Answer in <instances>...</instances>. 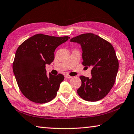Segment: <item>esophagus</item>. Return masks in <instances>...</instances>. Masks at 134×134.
<instances>
[{"label":"esophagus","instance_id":"1","mask_svg":"<svg viewBox=\"0 0 134 134\" xmlns=\"http://www.w3.org/2000/svg\"><path fill=\"white\" fill-rule=\"evenodd\" d=\"M65 77L67 79H71V78H72V77L69 76V75H68V74H66V75H65Z\"/></svg>","mask_w":134,"mask_h":134}]
</instances>
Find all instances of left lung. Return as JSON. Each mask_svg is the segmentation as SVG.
Returning <instances> with one entry per match:
<instances>
[{
  "instance_id": "1",
  "label": "left lung",
  "mask_w": 134,
  "mask_h": 134,
  "mask_svg": "<svg viewBox=\"0 0 134 134\" xmlns=\"http://www.w3.org/2000/svg\"><path fill=\"white\" fill-rule=\"evenodd\" d=\"M82 48L84 66H91L92 78L80 76L81 85L77 93L83 99L96 102L105 97L112 89L119 68L118 60L112 45L92 33L72 38Z\"/></svg>"
}]
</instances>
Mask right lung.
<instances>
[{
  "label": "right lung",
  "instance_id": "right-lung-1",
  "mask_svg": "<svg viewBox=\"0 0 134 134\" xmlns=\"http://www.w3.org/2000/svg\"><path fill=\"white\" fill-rule=\"evenodd\" d=\"M69 37H51L38 34L25 41L16 51L13 71L20 90L29 100L37 103L49 102L56 96L64 77L62 74L49 76L46 64L54 59L57 47Z\"/></svg>",
  "mask_w": 134,
  "mask_h": 134
}]
</instances>
